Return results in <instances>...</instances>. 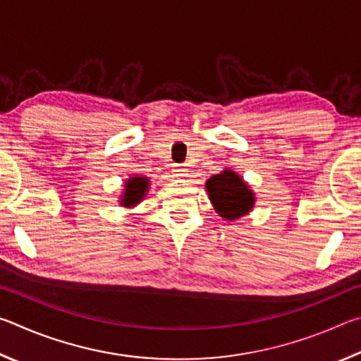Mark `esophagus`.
<instances>
[{
	"instance_id": "esophagus-1",
	"label": "esophagus",
	"mask_w": 361,
	"mask_h": 361,
	"mask_svg": "<svg viewBox=\"0 0 361 361\" xmlns=\"http://www.w3.org/2000/svg\"><path fill=\"white\" fill-rule=\"evenodd\" d=\"M172 172L176 178H185V176H188V169L185 166H176Z\"/></svg>"
}]
</instances>
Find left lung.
Here are the masks:
<instances>
[{
	"mask_svg": "<svg viewBox=\"0 0 361 361\" xmlns=\"http://www.w3.org/2000/svg\"><path fill=\"white\" fill-rule=\"evenodd\" d=\"M205 189L218 215L228 221L248 215L255 205L253 191L231 169L207 180Z\"/></svg>",
	"mask_w": 361,
	"mask_h": 361,
	"instance_id": "8db88e82",
	"label": "left lung"
}]
</instances>
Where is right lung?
<instances>
[{"mask_svg": "<svg viewBox=\"0 0 361 361\" xmlns=\"http://www.w3.org/2000/svg\"><path fill=\"white\" fill-rule=\"evenodd\" d=\"M148 186L149 180L146 178V176H130L124 185V192H122L119 200L121 205L127 207V209H132V207L142 202L146 192H148Z\"/></svg>", "mask_w": 361, "mask_h": 361, "instance_id": "add662e5", "label": "right lung"}]
</instances>
